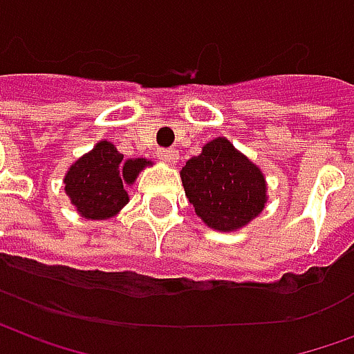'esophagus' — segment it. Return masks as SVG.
I'll return each instance as SVG.
<instances>
[{
  "mask_svg": "<svg viewBox=\"0 0 354 354\" xmlns=\"http://www.w3.org/2000/svg\"><path fill=\"white\" fill-rule=\"evenodd\" d=\"M159 157L169 165H176L178 162V153L174 149H159Z\"/></svg>",
  "mask_w": 354,
  "mask_h": 354,
  "instance_id": "obj_1",
  "label": "esophagus"
}]
</instances>
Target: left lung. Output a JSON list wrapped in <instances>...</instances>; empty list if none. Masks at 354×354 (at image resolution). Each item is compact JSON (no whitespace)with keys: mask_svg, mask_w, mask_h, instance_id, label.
Masks as SVG:
<instances>
[{"mask_svg":"<svg viewBox=\"0 0 354 354\" xmlns=\"http://www.w3.org/2000/svg\"><path fill=\"white\" fill-rule=\"evenodd\" d=\"M180 178L195 214L210 230L237 231L266 208L263 172L223 136L210 140L199 155L187 159Z\"/></svg>","mask_w":354,"mask_h":354,"instance_id":"1","label":"left lung"}]
</instances>
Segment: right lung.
I'll return each instance as SVG.
<instances>
[{
	"label": "right lung",
	"mask_w": 354,
	"mask_h": 354,
	"mask_svg": "<svg viewBox=\"0 0 354 354\" xmlns=\"http://www.w3.org/2000/svg\"><path fill=\"white\" fill-rule=\"evenodd\" d=\"M151 165L144 157L123 159L111 142L100 140L68 169L64 192L81 218L109 220L129 203L124 185L134 184L140 172Z\"/></svg>",
	"instance_id": "add662e5"
}]
</instances>
